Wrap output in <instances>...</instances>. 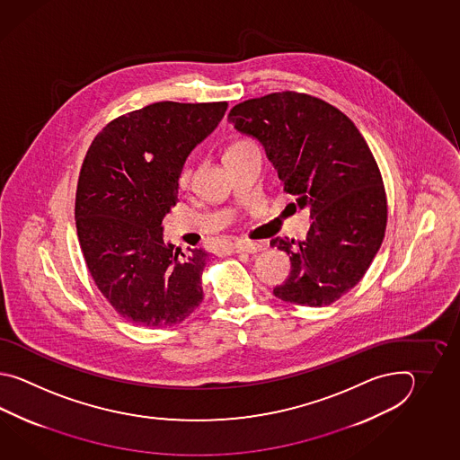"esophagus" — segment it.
Listing matches in <instances>:
<instances>
[{"mask_svg": "<svg viewBox=\"0 0 460 460\" xmlns=\"http://www.w3.org/2000/svg\"><path fill=\"white\" fill-rule=\"evenodd\" d=\"M234 253H258L263 250V244L256 242H236L234 244Z\"/></svg>", "mask_w": 460, "mask_h": 460, "instance_id": "obj_1", "label": "esophagus"}]
</instances>
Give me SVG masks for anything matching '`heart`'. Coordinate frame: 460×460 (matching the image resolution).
I'll list each match as a JSON object with an SVG mask.
<instances>
[{
    "label": "heart",
    "mask_w": 460,
    "mask_h": 460,
    "mask_svg": "<svg viewBox=\"0 0 460 460\" xmlns=\"http://www.w3.org/2000/svg\"><path fill=\"white\" fill-rule=\"evenodd\" d=\"M248 143H252V141H248V139H240V141H236V143H234L232 146H228V149H226V155H232L234 151H236V149H240V147L244 146V145H248ZM190 177H192V172H190L189 169H186V171H182V174H181V179H179L181 186L189 187V184H190Z\"/></svg>",
    "instance_id": "1"
}]
</instances>
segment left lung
<instances>
[{
    "label": "left lung",
    "mask_w": 460,
    "mask_h": 460,
    "mask_svg": "<svg viewBox=\"0 0 460 460\" xmlns=\"http://www.w3.org/2000/svg\"><path fill=\"white\" fill-rule=\"evenodd\" d=\"M228 121L263 145L284 192L311 208L304 242L271 240L291 260L274 296L309 307L335 303L367 273L386 230L382 172L365 137L339 108L291 90L244 100Z\"/></svg>",
    "instance_id": "1"
}]
</instances>
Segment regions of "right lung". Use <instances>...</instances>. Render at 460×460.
Returning a JSON list of instances; mask_svg holds the SVG:
<instances>
[{"mask_svg":"<svg viewBox=\"0 0 460 460\" xmlns=\"http://www.w3.org/2000/svg\"><path fill=\"white\" fill-rule=\"evenodd\" d=\"M226 102H157L115 118L88 147L75 226L88 271L121 317L147 329L181 323L204 299V248L163 240L186 157L216 129Z\"/></svg>","mask_w":460,"mask_h":460,"instance_id":"1","label":"right lung"}]
</instances>
